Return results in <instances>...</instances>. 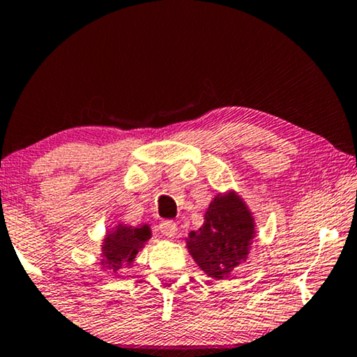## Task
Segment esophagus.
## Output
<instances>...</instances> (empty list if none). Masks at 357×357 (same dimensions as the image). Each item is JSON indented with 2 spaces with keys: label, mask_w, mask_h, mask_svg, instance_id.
Returning <instances> with one entry per match:
<instances>
[{
  "label": "esophagus",
  "mask_w": 357,
  "mask_h": 357,
  "mask_svg": "<svg viewBox=\"0 0 357 357\" xmlns=\"http://www.w3.org/2000/svg\"><path fill=\"white\" fill-rule=\"evenodd\" d=\"M159 231L160 234H164V236L174 237L175 234H177V224L174 221H162L159 224Z\"/></svg>",
  "instance_id": "obj_1"
}]
</instances>
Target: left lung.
<instances>
[{
	"mask_svg": "<svg viewBox=\"0 0 357 357\" xmlns=\"http://www.w3.org/2000/svg\"><path fill=\"white\" fill-rule=\"evenodd\" d=\"M255 218L236 192L218 193L204 222L187 237V250L204 275L224 280L248 258L255 241Z\"/></svg>",
	"mask_w": 357,
	"mask_h": 357,
	"instance_id": "obj_1",
	"label": "left lung"
}]
</instances>
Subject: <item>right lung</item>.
Segmentation results:
<instances>
[{"mask_svg":"<svg viewBox=\"0 0 357 357\" xmlns=\"http://www.w3.org/2000/svg\"><path fill=\"white\" fill-rule=\"evenodd\" d=\"M151 238L149 224L139 227L119 222L105 232L100 245V266L107 273H119L120 268L131 266L138 253Z\"/></svg>","mask_w":357,"mask_h":357,"instance_id":"1","label":"right lung"}]
</instances>
